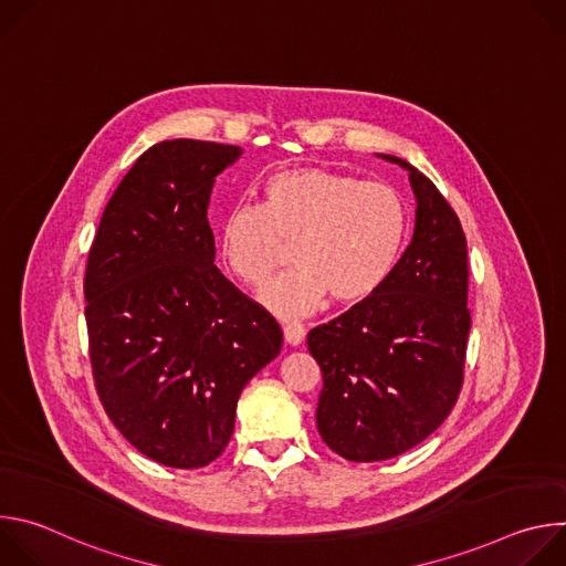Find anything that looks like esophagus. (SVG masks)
<instances>
[{"mask_svg":"<svg viewBox=\"0 0 566 566\" xmlns=\"http://www.w3.org/2000/svg\"><path fill=\"white\" fill-rule=\"evenodd\" d=\"M306 336V329L302 325H297V322H289V325H284V343L291 345V347H297L302 345Z\"/></svg>","mask_w":566,"mask_h":566,"instance_id":"1","label":"esophagus"}]
</instances>
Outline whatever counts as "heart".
Listing matches in <instances>:
<instances>
[{
	"label": "heart",
	"mask_w": 566,
	"mask_h": 566,
	"mask_svg": "<svg viewBox=\"0 0 566 566\" xmlns=\"http://www.w3.org/2000/svg\"><path fill=\"white\" fill-rule=\"evenodd\" d=\"M410 230L406 199L387 184L358 181L327 168H295L264 181V206L237 201L221 221V255L237 280L260 286L284 260L293 269L269 282L260 300L280 317L371 297L394 273Z\"/></svg>",
	"instance_id": "1"
}]
</instances>
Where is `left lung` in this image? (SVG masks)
Listing matches in <instances>:
<instances>
[{
    "label": "left lung",
    "mask_w": 566,
    "mask_h": 566,
    "mask_svg": "<svg viewBox=\"0 0 566 566\" xmlns=\"http://www.w3.org/2000/svg\"><path fill=\"white\" fill-rule=\"evenodd\" d=\"M415 232L389 280L365 302L308 332L322 369L315 423L349 461H385L426 441L454 408L468 313V247L459 217L408 160Z\"/></svg>",
    "instance_id": "obj_1"
}]
</instances>
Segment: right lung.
<instances>
[{
	"label": "right lung",
	"mask_w": 566,
	"mask_h": 566,
	"mask_svg": "<svg viewBox=\"0 0 566 566\" xmlns=\"http://www.w3.org/2000/svg\"><path fill=\"white\" fill-rule=\"evenodd\" d=\"M237 145H151L112 195L85 275L94 380L118 432L170 468L228 446L241 389L282 349L277 322L214 266L208 221Z\"/></svg>",
	"instance_id": "right-lung-1"
}]
</instances>
